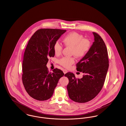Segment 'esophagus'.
<instances>
[{
  "instance_id": "1",
  "label": "esophagus",
  "mask_w": 126,
  "mask_h": 126,
  "mask_svg": "<svg viewBox=\"0 0 126 126\" xmlns=\"http://www.w3.org/2000/svg\"><path fill=\"white\" fill-rule=\"evenodd\" d=\"M63 72L64 74H65L66 73H67V70H66V69H63Z\"/></svg>"
}]
</instances>
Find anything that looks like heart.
<instances>
[{"instance_id":"heart-1","label":"heart","mask_w":126,"mask_h":126,"mask_svg":"<svg viewBox=\"0 0 126 126\" xmlns=\"http://www.w3.org/2000/svg\"><path fill=\"white\" fill-rule=\"evenodd\" d=\"M65 46L71 48V54L77 58L84 57L89 51L91 46L90 41L84 39L83 35L77 32H73L66 35L63 40ZM54 53L57 55L61 53L62 46L58 42H55L53 46ZM61 66L68 68L75 63L74 58L64 57L59 61Z\"/></svg>"}]
</instances>
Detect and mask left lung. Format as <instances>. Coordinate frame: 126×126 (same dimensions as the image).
<instances>
[{"label":"left lung","instance_id":"obj_1","mask_svg":"<svg viewBox=\"0 0 126 126\" xmlns=\"http://www.w3.org/2000/svg\"><path fill=\"white\" fill-rule=\"evenodd\" d=\"M94 42L87 54L77 65V70L84 74L76 79L74 74L67 73V85L69 98L74 102L84 103L93 99L100 93L105 80L109 68L108 52L101 37L93 32Z\"/></svg>","mask_w":126,"mask_h":126}]
</instances>
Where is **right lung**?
I'll use <instances>...</instances> for the list:
<instances>
[{"label":"right lung","mask_w":126,"mask_h":126,"mask_svg":"<svg viewBox=\"0 0 126 126\" xmlns=\"http://www.w3.org/2000/svg\"><path fill=\"white\" fill-rule=\"evenodd\" d=\"M66 30L41 29L37 31L29 41L23 61L22 81L28 94L39 101L52 96L59 79L64 74L59 69L48 72V58L55 55L54 44Z\"/></svg>","instance_id":"1"}]
</instances>
